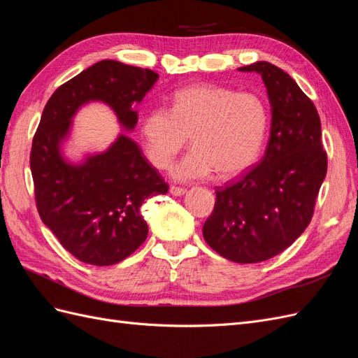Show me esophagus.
I'll return each mask as SVG.
<instances>
[{"instance_id":"34e87169","label":"esophagus","mask_w":358,"mask_h":358,"mask_svg":"<svg viewBox=\"0 0 358 358\" xmlns=\"http://www.w3.org/2000/svg\"><path fill=\"white\" fill-rule=\"evenodd\" d=\"M170 192L173 194V196H183V194L187 192V189L185 188H182V187H170Z\"/></svg>"}]
</instances>
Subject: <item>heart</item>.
Listing matches in <instances>:
<instances>
[{
    "instance_id": "heart-1",
    "label": "heart",
    "mask_w": 358,
    "mask_h": 358,
    "mask_svg": "<svg viewBox=\"0 0 358 358\" xmlns=\"http://www.w3.org/2000/svg\"><path fill=\"white\" fill-rule=\"evenodd\" d=\"M267 125V107L257 94L191 85L175 92L171 109L158 107L145 116V149L155 167L166 169L189 136L194 148L171 167V175L191 180L216 171L231 178L252 166Z\"/></svg>"
}]
</instances>
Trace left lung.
Returning <instances> with one entry per match:
<instances>
[{
  "label": "left lung",
  "instance_id": "obj_1",
  "mask_svg": "<svg viewBox=\"0 0 358 358\" xmlns=\"http://www.w3.org/2000/svg\"><path fill=\"white\" fill-rule=\"evenodd\" d=\"M239 70L262 74L272 106L270 138L255 167L216 188L203 237L224 258L248 264L280 254L306 230L327 154L315 106L289 74L266 61Z\"/></svg>",
  "mask_w": 358,
  "mask_h": 358
}]
</instances>
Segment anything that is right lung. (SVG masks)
Masks as SVG:
<instances>
[{
  "label": "right lung",
  "mask_w": 358,
  "mask_h": 358,
  "mask_svg": "<svg viewBox=\"0 0 358 358\" xmlns=\"http://www.w3.org/2000/svg\"><path fill=\"white\" fill-rule=\"evenodd\" d=\"M158 80L149 69L104 59L83 70L52 94L32 138L29 166L41 221L80 262L112 266L146 241L140 206L169 185L149 164L138 145L121 134L101 154L71 164L61 154L71 117L90 101L110 106L125 129H134L137 112Z\"/></svg>",
  "instance_id": "add662e5"
}]
</instances>
